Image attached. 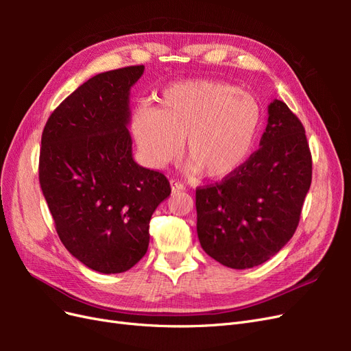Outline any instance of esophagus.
<instances>
[{
	"mask_svg": "<svg viewBox=\"0 0 351 351\" xmlns=\"http://www.w3.org/2000/svg\"><path fill=\"white\" fill-rule=\"evenodd\" d=\"M171 190L173 192L176 193V192H182V190H184L186 187H184V184L183 183H180V182H177V180H171Z\"/></svg>",
	"mask_w": 351,
	"mask_h": 351,
	"instance_id": "34e87169",
	"label": "esophagus"
}]
</instances>
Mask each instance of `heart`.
I'll list each match as a JSON object with an SVG mask.
<instances>
[{
    "mask_svg": "<svg viewBox=\"0 0 351 351\" xmlns=\"http://www.w3.org/2000/svg\"><path fill=\"white\" fill-rule=\"evenodd\" d=\"M262 110L254 95L221 80H184L171 84L158 110L141 105L130 127L143 161L161 169L182 154L189 171L210 180L237 173L256 143Z\"/></svg>",
    "mask_w": 351,
    "mask_h": 351,
    "instance_id": "heart-1",
    "label": "heart"
}]
</instances>
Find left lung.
Listing matches in <instances>:
<instances>
[{
    "mask_svg": "<svg viewBox=\"0 0 351 351\" xmlns=\"http://www.w3.org/2000/svg\"><path fill=\"white\" fill-rule=\"evenodd\" d=\"M259 146L237 173L196 189L200 246L228 268L258 267L285 246L312 183L304 127L282 101L268 105Z\"/></svg>",
    "mask_w": 351,
    "mask_h": 351,
    "instance_id": "left-lung-1",
    "label": "left lung"
}]
</instances>
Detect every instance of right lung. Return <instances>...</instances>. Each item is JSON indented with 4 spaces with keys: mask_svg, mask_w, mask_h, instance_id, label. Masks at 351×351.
<instances>
[{
    "mask_svg": "<svg viewBox=\"0 0 351 351\" xmlns=\"http://www.w3.org/2000/svg\"><path fill=\"white\" fill-rule=\"evenodd\" d=\"M143 66L99 73L49 115L42 133L39 183L58 237L88 268L120 274L149 246L151 217L171 187L134 162L130 89Z\"/></svg>",
    "mask_w": 351,
    "mask_h": 351,
    "instance_id": "obj_1",
    "label": "right lung"
}]
</instances>
